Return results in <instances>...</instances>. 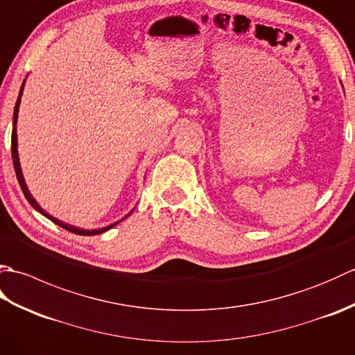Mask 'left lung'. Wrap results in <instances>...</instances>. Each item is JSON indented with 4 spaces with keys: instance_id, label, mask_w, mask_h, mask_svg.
<instances>
[{
    "instance_id": "obj_1",
    "label": "left lung",
    "mask_w": 355,
    "mask_h": 355,
    "mask_svg": "<svg viewBox=\"0 0 355 355\" xmlns=\"http://www.w3.org/2000/svg\"><path fill=\"white\" fill-rule=\"evenodd\" d=\"M342 87H343V85H342Z\"/></svg>"
}]
</instances>
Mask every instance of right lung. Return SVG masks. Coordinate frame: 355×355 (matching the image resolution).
I'll return each mask as SVG.
<instances>
[{
    "label": "right lung",
    "mask_w": 355,
    "mask_h": 355,
    "mask_svg": "<svg viewBox=\"0 0 355 355\" xmlns=\"http://www.w3.org/2000/svg\"><path fill=\"white\" fill-rule=\"evenodd\" d=\"M24 85H26V79H24V82H22L21 89H19V94H18V101H17V103H15V110H13V128H12V158H13V168H15V172H17L18 183H19V186H21L22 192H24V197L27 198V201L30 202V205H32V207H33L35 210H37V212H40L41 215H44L45 218H49V220H50V221H53V223H55V224L61 225L62 229L69 230V232H71V233H76V235L93 236V235H99V233H103V232H107V230L112 229V227H114V225H117L120 221H123L125 218L130 216V215L134 212V209H135V207L131 210L130 214L125 215V216L122 218V220L117 221V223H114V224H110V225H107V227H102V229H93V230H88V229H79V227H76V225L67 224V223H64V221H61V220H58V218L51 216L50 214L45 212V210H44V209H42L40 205H37V201L33 198V195L30 193L28 187H27V184H26L24 175H22V171H21V164H19V155H18V137H17V122H18V111H19L21 96H22V92H24Z\"/></svg>",
    "instance_id": "obj_1"
}]
</instances>
